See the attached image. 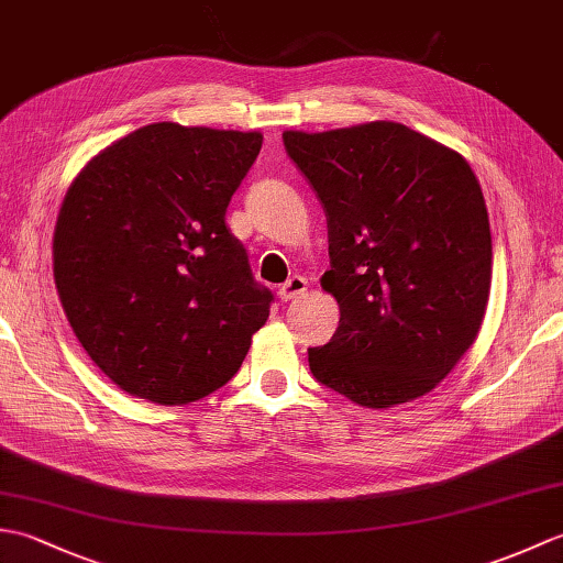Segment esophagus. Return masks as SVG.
<instances>
[{
	"label": "esophagus",
	"mask_w": 563,
	"mask_h": 563,
	"mask_svg": "<svg viewBox=\"0 0 563 563\" xmlns=\"http://www.w3.org/2000/svg\"><path fill=\"white\" fill-rule=\"evenodd\" d=\"M305 292H307V280L302 278V275H292V278L283 285L278 295L283 302H290V300H297V297Z\"/></svg>",
	"instance_id": "esophagus-1"
}]
</instances>
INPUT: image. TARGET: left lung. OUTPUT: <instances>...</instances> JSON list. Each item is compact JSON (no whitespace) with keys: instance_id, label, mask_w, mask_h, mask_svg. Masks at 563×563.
<instances>
[{"instance_id":"obj_1","label":"left lung","mask_w":563,"mask_h":563,"mask_svg":"<svg viewBox=\"0 0 563 563\" xmlns=\"http://www.w3.org/2000/svg\"><path fill=\"white\" fill-rule=\"evenodd\" d=\"M329 227L339 329L309 369L367 409L423 397L482 329L492 290V227L462 154L375 121L327 133L285 130Z\"/></svg>"}]
</instances>
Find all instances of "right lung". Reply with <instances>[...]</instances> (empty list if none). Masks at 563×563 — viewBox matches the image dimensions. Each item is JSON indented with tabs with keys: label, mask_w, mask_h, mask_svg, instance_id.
Instances as JSON below:
<instances>
[{
	"label": "right lung",
	"mask_w": 563,
	"mask_h": 563,
	"mask_svg": "<svg viewBox=\"0 0 563 563\" xmlns=\"http://www.w3.org/2000/svg\"><path fill=\"white\" fill-rule=\"evenodd\" d=\"M261 133L152 123L67 188L53 273L75 336L113 385L181 406L242 367L273 292L254 280L227 206Z\"/></svg>",
	"instance_id": "right-lung-1"
}]
</instances>
